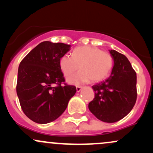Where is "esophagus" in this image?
Returning a JSON list of instances; mask_svg holds the SVG:
<instances>
[{
    "mask_svg": "<svg viewBox=\"0 0 153 153\" xmlns=\"http://www.w3.org/2000/svg\"><path fill=\"white\" fill-rule=\"evenodd\" d=\"M82 87H80V86H77V87H76V91H77V93L80 92V91L82 90Z\"/></svg>",
    "mask_w": 153,
    "mask_h": 153,
    "instance_id": "34e87169",
    "label": "esophagus"
}]
</instances>
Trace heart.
Instances as JSON below:
<instances>
[{"mask_svg":"<svg viewBox=\"0 0 153 153\" xmlns=\"http://www.w3.org/2000/svg\"><path fill=\"white\" fill-rule=\"evenodd\" d=\"M59 68L65 76L73 75L79 69L81 71L68 78L73 85L90 81L98 82L104 79L113 66L111 56L97 47L81 46L76 47L72 56L65 54L59 59Z\"/></svg>","mask_w":153,"mask_h":153,"instance_id":"b5f03b06","label":"heart"}]
</instances>
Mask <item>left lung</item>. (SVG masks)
<instances>
[{
  "label": "left lung",
  "instance_id": "8db88e82",
  "mask_svg": "<svg viewBox=\"0 0 153 153\" xmlns=\"http://www.w3.org/2000/svg\"><path fill=\"white\" fill-rule=\"evenodd\" d=\"M109 52L114 60L111 75L93 85L95 97L88 104L91 113L99 120L114 123L126 117L137 100V74L126 56L116 50Z\"/></svg>",
  "mask_w": 153,
  "mask_h": 153
}]
</instances>
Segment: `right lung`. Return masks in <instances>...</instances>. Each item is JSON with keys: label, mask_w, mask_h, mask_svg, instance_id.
Instances as JSON below:
<instances>
[{"label": "right lung", "mask_w": 153, "mask_h": 153, "mask_svg": "<svg viewBox=\"0 0 153 153\" xmlns=\"http://www.w3.org/2000/svg\"><path fill=\"white\" fill-rule=\"evenodd\" d=\"M70 50L69 45L42 42L19 65L17 96L24 113L33 122L47 124L57 119L76 93L73 85H61L65 78L59 59Z\"/></svg>", "instance_id": "right-lung-1"}]
</instances>
